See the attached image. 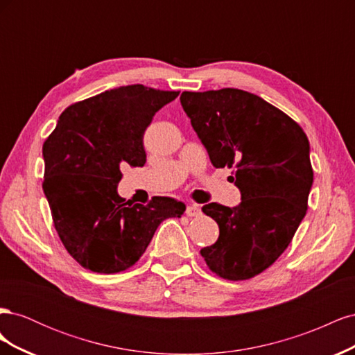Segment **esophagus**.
Wrapping results in <instances>:
<instances>
[{"instance_id":"34e87169","label":"esophagus","mask_w":355,"mask_h":355,"mask_svg":"<svg viewBox=\"0 0 355 355\" xmlns=\"http://www.w3.org/2000/svg\"><path fill=\"white\" fill-rule=\"evenodd\" d=\"M185 213H187L188 218H196V216H198V214L201 213V210H200L198 204H189V206L185 210Z\"/></svg>"}]
</instances>
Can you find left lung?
Instances as JSON below:
<instances>
[{
  "instance_id": "obj_1",
  "label": "left lung",
  "mask_w": 355,
  "mask_h": 355,
  "mask_svg": "<svg viewBox=\"0 0 355 355\" xmlns=\"http://www.w3.org/2000/svg\"><path fill=\"white\" fill-rule=\"evenodd\" d=\"M180 103L216 168H231L241 191L237 207L201 210L219 239L200 250L225 280L259 275L287 249L308 209L314 171L305 132L259 96L239 89L184 92Z\"/></svg>"
}]
</instances>
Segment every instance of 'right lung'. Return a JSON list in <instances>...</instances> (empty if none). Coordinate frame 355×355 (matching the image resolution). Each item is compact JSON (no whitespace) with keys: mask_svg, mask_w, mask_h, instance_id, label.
Returning a JSON list of instances; mask_svg holds the SVG:
<instances>
[{"mask_svg":"<svg viewBox=\"0 0 355 355\" xmlns=\"http://www.w3.org/2000/svg\"><path fill=\"white\" fill-rule=\"evenodd\" d=\"M179 92L142 84L106 90L63 111L42 145L53 223L67 252L85 270L116 274L133 266L158 225L180 218L185 204L153 197L133 204L118 196L121 167H144V133Z\"/></svg>","mask_w":355,"mask_h":355,"instance_id":"right-lung-1","label":"right lung"}]
</instances>
